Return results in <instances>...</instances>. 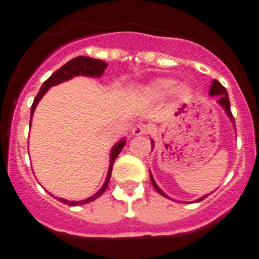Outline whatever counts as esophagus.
<instances>
[{"instance_id": "obj_1", "label": "esophagus", "mask_w": 259, "mask_h": 259, "mask_svg": "<svg viewBox=\"0 0 259 259\" xmlns=\"http://www.w3.org/2000/svg\"><path fill=\"white\" fill-rule=\"evenodd\" d=\"M148 131H149V128H148V125L145 124H136L134 128H132V135L134 136H141V135H145L148 134Z\"/></svg>"}]
</instances>
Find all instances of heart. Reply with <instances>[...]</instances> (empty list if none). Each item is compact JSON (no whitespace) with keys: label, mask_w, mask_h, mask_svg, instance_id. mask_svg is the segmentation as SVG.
<instances>
[{"label":"heart","mask_w":259,"mask_h":259,"mask_svg":"<svg viewBox=\"0 0 259 259\" xmlns=\"http://www.w3.org/2000/svg\"><path fill=\"white\" fill-rule=\"evenodd\" d=\"M145 92L153 97H164L175 92V95L182 100H189L192 96V89L188 85H178V81L168 77L153 80L152 83L146 85Z\"/></svg>","instance_id":"obj_1"}]
</instances>
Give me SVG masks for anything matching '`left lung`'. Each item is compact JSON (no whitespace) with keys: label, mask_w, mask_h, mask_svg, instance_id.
<instances>
[{"label":"left lung","mask_w":259,"mask_h":259,"mask_svg":"<svg viewBox=\"0 0 259 259\" xmlns=\"http://www.w3.org/2000/svg\"><path fill=\"white\" fill-rule=\"evenodd\" d=\"M209 96H219L218 97V104L221 105L222 107L224 109V111H226V114H227V116L230 118L231 122L233 123V125H235V120H233V116H232V113H231V105H230V98H228V93H227V89L224 88L223 85H222L221 83H219L218 80H212L211 81V87H210V91H209ZM150 143H152V149H153V145H154V141L150 140ZM150 180H152V184L153 187H154L155 191L158 192L159 194H162L163 197H167V198H170L168 196H167L166 193H164L163 191H162L159 187L157 185V183H155V180L153 179V175L152 172H150ZM209 194H205V196H202V197L197 198V200L194 201V202H200V201L205 200V198L207 197Z\"/></svg>","instance_id":"left-lung-1"}]
</instances>
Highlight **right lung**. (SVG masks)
<instances>
[{
	"instance_id": "right-lung-1",
	"label": "right lung",
	"mask_w": 259,
	"mask_h": 259,
	"mask_svg": "<svg viewBox=\"0 0 259 259\" xmlns=\"http://www.w3.org/2000/svg\"><path fill=\"white\" fill-rule=\"evenodd\" d=\"M106 67L107 65L104 61H101V59H95V58H91V57H81V56L76 57V58L71 59V61H68L67 63H65V65L62 66L61 68H58L56 72H53V74L50 75L49 79L45 80L44 84L41 85L40 92L37 93V96H36V98L33 100V104H32L31 106V122H32V116H33V113H35V109L36 106H37L38 101H40L41 98L44 97L45 93L48 92V89L57 85V84L67 81V80L72 79V77L75 76L100 77L102 76V74L105 72V68ZM124 145H125V139H122V140H119L118 143L113 146V149H111V152H110V164H109V170H107L106 179H105V183L101 187V189H100L98 192H96L92 197H88L85 198V200H81V201H68V200H65V198H58V197L56 198H58L61 202L71 205V206H77V205H85V203L88 202H92V201H95L96 198L102 196V193H104L105 189L107 188V185H109L110 176H111V171H113L114 161H115V158L118 157L119 153L122 152Z\"/></svg>"
}]
</instances>
